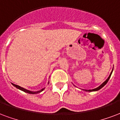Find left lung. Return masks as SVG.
Returning a JSON list of instances; mask_svg holds the SVG:
<instances>
[{"mask_svg": "<svg viewBox=\"0 0 120 120\" xmlns=\"http://www.w3.org/2000/svg\"><path fill=\"white\" fill-rule=\"evenodd\" d=\"M112 71H111V73L110 75L109 76V77L108 78V79H107V80H106L105 82H104L102 83V84L100 85L99 87H98V88H96V89H92V90H85V91H89V92H92V91H97V90H99L101 89V88H102V87H104V85H105L107 83V82H108V80H109V78L111 77V73H112Z\"/></svg>", "mask_w": 120, "mask_h": 120, "instance_id": "left-lung-1", "label": "left lung"}]
</instances>
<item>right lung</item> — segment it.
<instances>
[{"mask_svg": "<svg viewBox=\"0 0 120 120\" xmlns=\"http://www.w3.org/2000/svg\"><path fill=\"white\" fill-rule=\"evenodd\" d=\"M12 85H14V87H16V88H18V89H20L21 90L24 91L25 92H26V93H28V94H38V93H40V92H41L42 90H44V89H42V90H40L39 91H37V92H31V91H30V90H26V89H23L22 87H21L20 86H19V85H15V84H13Z\"/></svg>", "mask_w": 120, "mask_h": 120, "instance_id": "obj_1", "label": "right lung"}]
</instances>
